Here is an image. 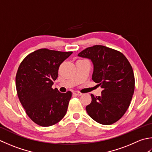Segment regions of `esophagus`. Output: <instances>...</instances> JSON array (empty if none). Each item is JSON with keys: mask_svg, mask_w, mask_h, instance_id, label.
<instances>
[{"mask_svg": "<svg viewBox=\"0 0 152 152\" xmlns=\"http://www.w3.org/2000/svg\"><path fill=\"white\" fill-rule=\"evenodd\" d=\"M73 94H74V95H76V96H82V93H80V91H74L73 92Z\"/></svg>", "mask_w": 152, "mask_h": 152, "instance_id": "esophagus-1", "label": "esophagus"}]
</instances>
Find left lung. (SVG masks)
<instances>
[{"instance_id": "8db88e82", "label": "left lung", "mask_w": 152, "mask_h": 152, "mask_svg": "<svg viewBox=\"0 0 152 152\" xmlns=\"http://www.w3.org/2000/svg\"><path fill=\"white\" fill-rule=\"evenodd\" d=\"M78 56L91 59L92 80L103 88L101 96L91 94V102L86 107L88 114L99 124L116 123L126 113L134 91L131 64L118 50L98 45L82 50Z\"/></svg>"}]
</instances>
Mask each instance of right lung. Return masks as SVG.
Instances as JSON below:
<instances>
[{
	"label": "right lung",
	"instance_id": "right-lung-1",
	"mask_svg": "<svg viewBox=\"0 0 152 152\" xmlns=\"http://www.w3.org/2000/svg\"><path fill=\"white\" fill-rule=\"evenodd\" d=\"M72 53L40 49L20 64L16 76L18 96L26 114L38 125H54L66 113L72 92L61 93L52 86L60 65Z\"/></svg>",
	"mask_w": 152,
	"mask_h": 152
}]
</instances>
